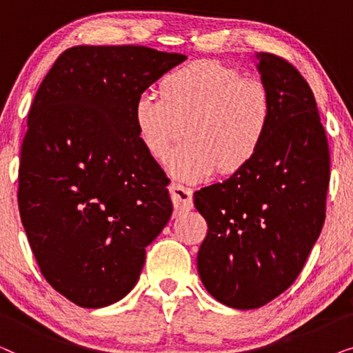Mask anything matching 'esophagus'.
Masks as SVG:
<instances>
[{"label": "esophagus", "mask_w": 353, "mask_h": 353, "mask_svg": "<svg viewBox=\"0 0 353 353\" xmlns=\"http://www.w3.org/2000/svg\"><path fill=\"white\" fill-rule=\"evenodd\" d=\"M170 197L173 205H175V215H180L181 212H188L192 209V191L190 188L178 185V183H172Z\"/></svg>", "instance_id": "esophagus-1"}]
</instances>
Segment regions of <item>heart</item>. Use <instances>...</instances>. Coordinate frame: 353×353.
<instances>
[{"instance_id": "1", "label": "heart", "mask_w": 353, "mask_h": 353, "mask_svg": "<svg viewBox=\"0 0 353 353\" xmlns=\"http://www.w3.org/2000/svg\"><path fill=\"white\" fill-rule=\"evenodd\" d=\"M133 119L146 151L168 159V170L188 181L210 176L216 168L236 173L262 149L273 122V98L267 85L244 79L219 61H196L163 77L161 94L151 90L137 98Z\"/></svg>"}]
</instances>
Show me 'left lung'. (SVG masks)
Here are the masks:
<instances>
[{"instance_id": "8db88e82", "label": "left lung", "mask_w": 353, "mask_h": 353, "mask_svg": "<svg viewBox=\"0 0 353 353\" xmlns=\"http://www.w3.org/2000/svg\"><path fill=\"white\" fill-rule=\"evenodd\" d=\"M273 98V122L254 161L225 181L194 192L209 230L197 252L207 291L250 310L286 291L325 223L330 149L310 86L296 67L257 52Z\"/></svg>"}]
</instances>
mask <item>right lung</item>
<instances>
[{
    "instance_id": "1",
    "label": "right lung",
    "mask_w": 353,
    "mask_h": 353,
    "mask_svg": "<svg viewBox=\"0 0 353 353\" xmlns=\"http://www.w3.org/2000/svg\"><path fill=\"white\" fill-rule=\"evenodd\" d=\"M185 54L74 46L38 88L19 167V210L46 281L85 308L132 291L172 216L168 178L143 146L137 98Z\"/></svg>"
}]
</instances>
